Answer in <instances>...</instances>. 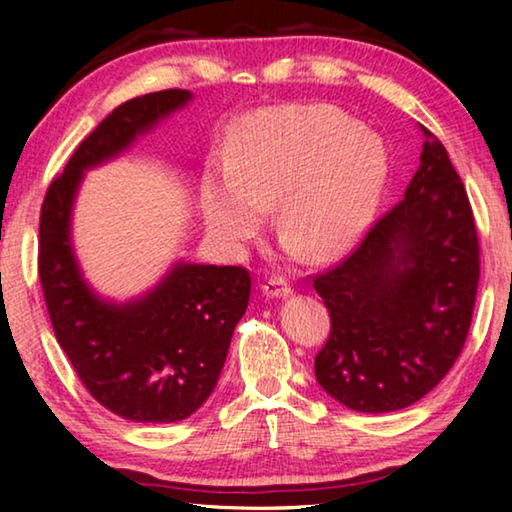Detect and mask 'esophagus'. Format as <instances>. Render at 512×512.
Returning a JSON list of instances; mask_svg holds the SVG:
<instances>
[{
    "mask_svg": "<svg viewBox=\"0 0 512 512\" xmlns=\"http://www.w3.org/2000/svg\"><path fill=\"white\" fill-rule=\"evenodd\" d=\"M262 291H264V296H268V298H284V296H289V293H291V287H289V282L284 280V277L271 275L262 284Z\"/></svg>",
    "mask_w": 512,
    "mask_h": 512,
    "instance_id": "esophagus-1",
    "label": "esophagus"
}]
</instances>
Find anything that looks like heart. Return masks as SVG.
<instances>
[{
    "label": "heart",
    "mask_w": 512,
    "mask_h": 512,
    "mask_svg": "<svg viewBox=\"0 0 512 512\" xmlns=\"http://www.w3.org/2000/svg\"><path fill=\"white\" fill-rule=\"evenodd\" d=\"M386 176V155L348 112L327 103L266 110L241 126L225 178L203 189L216 237L241 244L264 210L311 257H332L366 230Z\"/></svg>",
    "instance_id": "obj_1"
}]
</instances>
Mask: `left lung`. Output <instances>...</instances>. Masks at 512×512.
<instances>
[{
	"instance_id": "8db88e82",
	"label": "left lung",
	"mask_w": 512,
	"mask_h": 512,
	"mask_svg": "<svg viewBox=\"0 0 512 512\" xmlns=\"http://www.w3.org/2000/svg\"><path fill=\"white\" fill-rule=\"evenodd\" d=\"M420 131V167L402 201L314 277L332 323L316 379L359 413L400 411L427 395L472 323L481 273L472 205L443 142Z\"/></svg>"
}]
</instances>
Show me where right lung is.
<instances>
[{
	"label": "right lung",
	"mask_w": 512,
	"mask_h": 512,
	"mask_svg": "<svg viewBox=\"0 0 512 512\" xmlns=\"http://www.w3.org/2000/svg\"><path fill=\"white\" fill-rule=\"evenodd\" d=\"M192 99L162 90L121 103L51 180L40 210L38 275L56 341L101 406L133 422H178L214 391L250 298L244 266L176 264L144 298L115 305L85 284L69 241L83 171Z\"/></svg>",
	"instance_id": "obj_1"
}]
</instances>
